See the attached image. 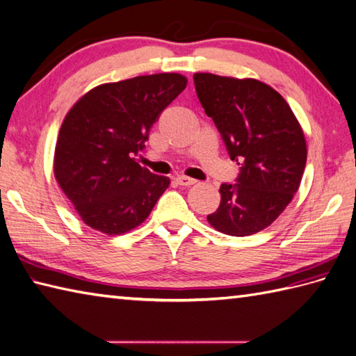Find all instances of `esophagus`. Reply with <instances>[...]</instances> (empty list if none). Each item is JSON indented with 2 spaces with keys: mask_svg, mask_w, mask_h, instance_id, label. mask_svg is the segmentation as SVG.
<instances>
[{
  "mask_svg": "<svg viewBox=\"0 0 356 356\" xmlns=\"http://www.w3.org/2000/svg\"><path fill=\"white\" fill-rule=\"evenodd\" d=\"M176 180H177V184H179V185H181V186H191V185L197 184V180H195V179H193V177H188V176H177V177H176Z\"/></svg>",
  "mask_w": 356,
  "mask_h": 356,
  "instance_id": "obj_1",
  "label": "esophagus"
}]
</instances>
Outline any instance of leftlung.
<instances>
[{
	"label": "left lung",
	"mask_w": 356,
	"mask_h": 356,
	"mask_svg": "<svg viewBox=\"0 0 356 356\" xmlns=\"http://www.w3.org/2000/svg\"><path fill=\"white\" fill-rule=\"evenodd\" d=\"M198 100L236 161V184L220 186L209 225L232 236L268 227L293 200L307 165V140L284 97L254 79L194 74Z\"/></svg>",
	"instance_id": "obj_1"
}]
</instances>
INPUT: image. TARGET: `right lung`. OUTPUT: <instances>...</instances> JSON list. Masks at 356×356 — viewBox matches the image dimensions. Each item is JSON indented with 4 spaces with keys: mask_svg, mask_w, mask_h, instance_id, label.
Returning a JSON list of instances; mask_svg holds the SVG:
<instances>
[{
    "mask_svg": "<svg viewBox=\"0 0 356 356\" xmlns=\"http://www.w3.org/2000/svg\"><path fill=\"white\" fill-rule=\"evenodd\" d=\"M186 83L175 72L104 83L66 113L56 143L54 176L89 227L121 235L150 216L170 179L140 167L136 156Z\"/></svg>",
    "mask_w": 356,
    "mask_h": 356,
    "instance_id": "1",
    "label": "right lung"
}]
</instances>
